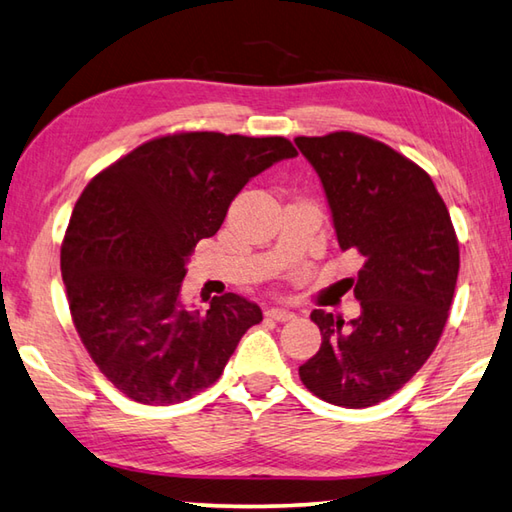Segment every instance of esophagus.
Masks as SVG:
<instances>
[{
	"label": "esophagus",
	"mask_w": 512,
	"mask_h": 512,
	"mask_svg": "<svg viewBox=\"0 0 512 512\" xmlns=\"http://www.w3.org/2000/svg\"><path fill=\"white\" fill-rule=\"evenodd\" d=\"M266 318L275 320V322H288V320H293L295 315L291 311H284V309H266Z\"/></svg>",
	"instance_id": "esophagus-1"
}]
</instances>
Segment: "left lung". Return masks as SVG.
I'll return each instance as SVG.
<instances>
[{
  "mask_svg": "<svg viewBox=\"0 0 512 512\" xmlns=\"http://www.w3.org/2000/svg\"><path fill=\"white\" fill-rule=\"evenodd\" d=\"M320 174L338 244L362 268L347 284L360 315L322 309L311 320L320 351L300 380L322 401L360 410L396 394L441 340L459 275V239L441 194L421 165L356 132L297 136Z\"/></svg>",
  "mask_w": 512,
  "mask_h": 512,
  "instance_id": "obj_1",
  "label": "left lung"
}]
</instances>
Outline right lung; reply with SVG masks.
Segmentation results:
<instances>
[{"label": "right lung", "instance_id": "obj_1", "mask_svg": "<svg viewBox=\"0 0 512 512\" xmlns=\"http://www.w3.org/2000/svg\"><path fill=\"white\" fill-rule=\"evenodd\" d=\"M297 150L284 136L174 132L138 145L82 190L60 248L73 327L111 385L174 405L215 385L262 309L235 293L181 302L185 262L239 190Z\"/></svg>", "mask_w": 512, "mask_h": 512}]
</instances>
